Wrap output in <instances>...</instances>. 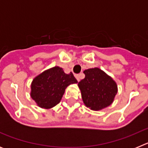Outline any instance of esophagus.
Segmentation results:
<instances>
[{"mask_svg":"<svg viewBox=\"0 0 148 148\" xmlns=\"http://www.w3.org/2000/svg\"><path fill=\"white\" fill-rule=\"evenodd\" d=\"M82 74H77V75H75V78H76L77 81L78 82H80L81 80V77H82Z\"/></svg>","mask_w":148,"mask_h":148,"instance_id":"1","label":"esophagus"}]
</instances>
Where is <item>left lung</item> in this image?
Masks as SVG:
<instances>
[{"mask_svg":"<svg viewBox=\"0 0 148 148\" xmlns=\"http://www.w3.org/2000/svg\"><path fill=\"white\" fill-rule=\"evenodd\" d=\"M85 78L78 82L84 105L99 111L110 105L118 92L117 84L112 77L98 67L84 71Z\"/></svg>","mask_w":148,"mask_h":148,"instance_id":"left-lung-1","label":"left lung"}]
</instances>
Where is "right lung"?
Masks as SVG:
<instances>
[{"label":"right lung","instance_id":"obj_1","mask_svg":"<svg viewBox=\"0 0 148 148\" xmlns=\"http://www.w3.org/2000/svg\"><path fill=\"white\" fill-rule=\"evenodd\" d=\"M76 83L73 73L66 74L60 66H53L34 78L30 96L39 108L51 109L61 101L66 87Z\"/></svg>","mask_w":148,"mask_h":148}]
</instances>
